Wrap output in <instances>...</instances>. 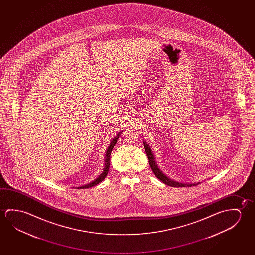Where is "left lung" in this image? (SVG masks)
I'll return each instance as SVG.
<instances>
[{
  "instance_id": "left-lung-1",
  "label": "left lung",
  "mask_w": 255,
  "mask_h": 255,
  "mask_svg": "<svg viewBox=\"0 0 255 255\" xmlns=\"http://www.w3.org/2000/svg\"><path fill=\"white\" fill-rule=\"evenodd\" d=\"M144 143V146H145V150H146V154H147V158L149 161V165H150L152 171L154 173V175L156 176L158 178L159 180H161L163 183L168 186H171V187H176V188H179V187H191V186H196L197 184L200 183V182H195V183H181V182H178L175 180H171L169 177L165 175L163 173V171L160 170V168L158 167V165L156 164L155 162V158H154V154L151 150L150 146L146 143V141L143 142Z\"/></svg>"
}]
</instances>
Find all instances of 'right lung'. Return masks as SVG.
<instances>
[{"mask_svg": "<svg viewBox=\"0 0 255 255\" xmlns=\"http://www.w3.org/2000/svg\"><path fill=\"white\" fill-rule=\"evenodd\" d=\"M120 134H121V132H119V133L115 136V138L111 140L110 144H109V146H108V148H107L106 154H105L104 168H103V171H101V174L98 176L96 179H94L92 181H91L90 183L85 184V185L80 186V187H77V188H81V189H82V188H92L93 186H96L97 184L101 183V181H103V180H105V178L107 177V175H108V172H109V165H110V154H111V151L113 149V147L115 146V145L117 144V140H118V138H119Z\"/></svg>", "mask_w": 255, "mask_h": 255, "instance_id": "1", "label": "right lung"}]
</instances>
